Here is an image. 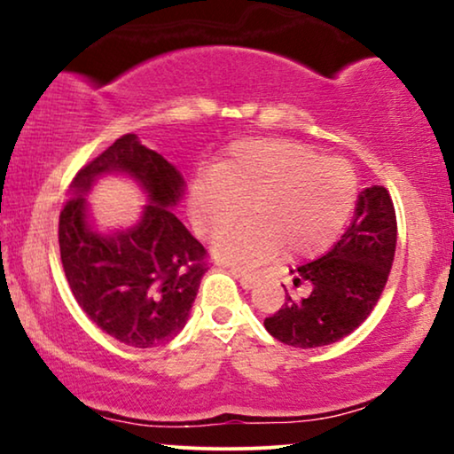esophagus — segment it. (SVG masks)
Segmentation results:
<instances>
[{"label": "esophagus", "mask_w": 454, "mask_h": 454, "mask_svg": "<svg viewBox=\"0 0 454 454\" xmlns=\"http://www.w3.org/2000/svg\"><path fill=\"white\" fill-rule=\"evenodd\" d=\"M231 275L235 278H239L241 287H244V289H252L254 285H256V281H258L256 272H246V270H241V269H231Z\"/></svg>", "instance_id": "esophagus-1"}]
</instances>
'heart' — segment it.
<instances>
[{
    "label": "heart",
    "instance_id": "heart-1",
    "mask_svg": "<svg viewBox=\"0 0 454 454\" xmlns=\"http://www.w3.org/2000/svg\"><path fill=\"white\" fill-rule=\"evenodd\" d=\"M357 198L349 160L322 157L314 146L289 138L238 142L194 182L190 216L204 239H216L239 223L250 202L252 221L215 246L216 258L258 264L278 256L314 258L333 247Z\"/></svg>",
    "mask_w": 454,
    "mask_h": 454
}]
</instances>
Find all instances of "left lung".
<instances>
[{"label":"left lung","mask_w":454,"mask_h":454,"mask_svg":"<svg viewBox=\"0 0 454 454\" xmlns=\"http://www.w3.org/2000/svg\"><path fill=\"white\" fill-rule=\"evenodd\" d=\"M396 247V215L388 190L365 188L356 215L334 247L314 262L297 266L294 295L264 320L277 340L297 349L331 345L368 318L388 281Z\"/></svg>","instance_id":"obj_1"}]
</instances>
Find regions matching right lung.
Listing matches in <instances>:
<instances>
[{"mask_svg": "<svg viewBox=\"0 0 454 454\" xmlns=\"http://www.w3.org/2000/svg\"><path fill=\"white\" fill-rule=\"evenodd\" d=\"M132 175L151 203L138 226L103 239L85 223L83 192L103 172ZM184 177L159 153L126 134L76 173L59 213V254L78 306L123 345L151 349L182 331L200 278L208 270L204 246L169 207Z\"/></svg>", "mask_w": 454, "mask_h": 454, "instance_id": "obj_1", "label": "right lung"}]
</instances>
